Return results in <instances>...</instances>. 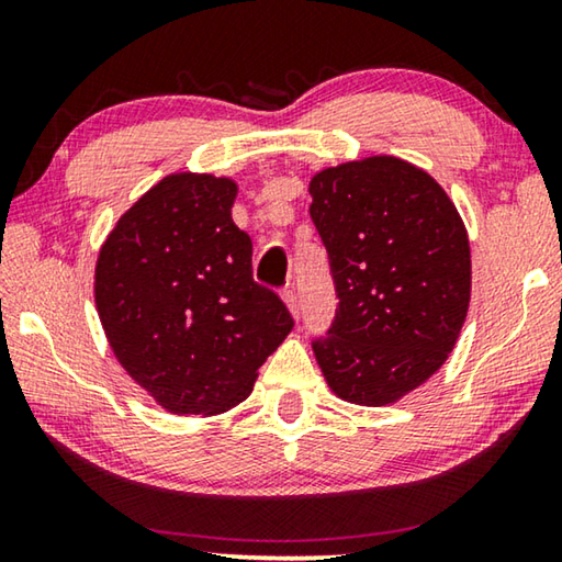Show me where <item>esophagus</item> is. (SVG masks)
I'll list each match as a JSON object with an SVG mask.
<instances>
[{
    "label": "esophagus",
    "instance_id": "obj_1",
    "mask_svg": "<svg viewBox=\"0 0 562 562\" xmlns=\"http://www.w3.org/2000/svg\"><path fill=\"white\" fill-rule=\"evenodd\" d=\"M282 300H284V304H288V310L292 312V317L297 319L300 317V300H297V294H294V290L292 288H288L282 292Z\"/></svg>",
    "mask_w": 562,
    "mask_h": 562
}]
</instances>
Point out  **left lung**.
Wrapping results in <instances>:
<instances>
[{"label":"left lung","instance_id":"8db88e82","mask_svg":"<svg viewBox=\"0 0 562 562\" xmlns=\"http://www.w3.org/2000/svg\"><path fill=\"white\" fill-rule=\"evenodd\" d=\"M337 317L312 341L327 386L386 406L439 372L471 302L469 233L446 190L408 160L369 156L310 180Z\"/></svg>","mask_w":562,"mask_h":562}]
</instances>
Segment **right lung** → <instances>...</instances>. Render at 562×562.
<instances>
[{
	"label": "right lung",
	"instance_id": "right-lung-1",
	"mask_svg": "<svg viewBox=\"0 0 562 562\" xmlns=\"http://www.w3.org/2000/svg\"><path fill=\"white\" fill-rule=\"evenodd\" d=\"M235 198L233 178L166 176L99 250L93 297L111 351L178 416L245 402L294 325L278 294L252 280V243L233 223Z\"/></svg>",
	"mask_w": 562,
	"mask_h": 562
}]
</instances>
